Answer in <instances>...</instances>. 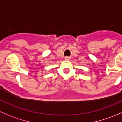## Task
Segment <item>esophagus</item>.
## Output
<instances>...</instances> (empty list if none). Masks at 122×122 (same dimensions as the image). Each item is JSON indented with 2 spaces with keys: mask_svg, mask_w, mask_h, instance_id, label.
<instances>
[{
  "mask_svg": "<svg viewBox=\"0 0 122 122\" xmlns=\"http://www.w3.org/2000/svg\"><path fill=\"white\" fill-rule=\"evenodd\" d=\"M64 59L65 60H66V61H69V60H70V58L68 57V56H66Z\"/></svg>",
  "mask_w": 122,
  "mask_h": 122,
  "instance_id": "34e87169",
  "label": "esophagus"
}]
</instances>
